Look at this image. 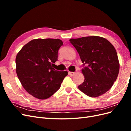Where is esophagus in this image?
<instances>
[{
    "mask_svg": "<svg viewBox=\"0 0 131 131\" xmlns=\"http://www.w3.org/2000/svg\"><path fill=\"white\" fill-rule=\"evenodd\" d=\"M69 74L70 75H71V76H73V75H74L75 74V73L74 72H69Z\"/></svg>",
    "mask_w": 131,
    "mask_h": 131,
    "instance_id": "esophagus-1",
    "label": "esophagus"
}]
</instances>
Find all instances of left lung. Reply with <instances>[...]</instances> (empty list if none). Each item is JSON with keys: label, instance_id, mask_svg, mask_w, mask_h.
<instances>
[{"label": "left lung", "instance_id": "left-lung-1", "mask_svg": "<svg viewBox=\"0 0 131 131\" xmlns=\"http://www.w3.org/2000/svg\"><path fill=\"white\" fill-rule=\"evenodd\" d=\"M84 65L85 80L78 86L87 96L97 97L109 91L116 81L120 64L116 51L108 40L98 36L70 39Z\"/></svg>", "mask_w": 131, "mask_h": 131}]
</instances>
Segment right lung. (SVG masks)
<instances>
[{
    "instance_id": "obj_1",
    "label": "right lung",
    "mask_w": 131,
    "mask_h": 131,
    "mask_svg": "<svg viewBox=\"0 0 131 131\" xmlns=\"http://www.w3.org/2000/svg\"><path fill=\"white\" fill-rule=\"evenodd\" d=\"M63 42L58 39H35L23 46L16 57L17 75L27 92L39 100H46L59 89L67 71L52 67L58 59Z\"/></svg>"
}]
</instances>
